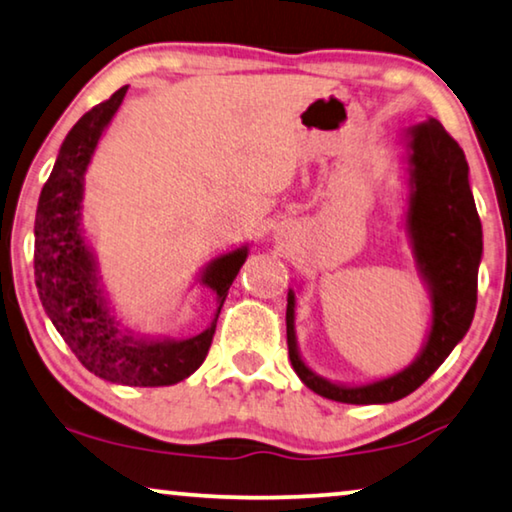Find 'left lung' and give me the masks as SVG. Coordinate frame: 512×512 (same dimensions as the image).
I'll use <instances>...</instances> for the list:
<instances>
[{
    "label": "left lung",
    "instance_id": "1",
    "mask_svg": "<svg viewBox=\"0 0 512 512\" xmlns=\"http://www.w3.org/2000/svg\"><path fill=\"white\" fill-rule=\"evenodd\" d=\"M411 197L407 232L432 292V329L421 356L398 375L368 386H338L301 361L294 333V294H287V347L299 379L322 398L345 404H386L407 398L446 361L469 331L478 299L483 227L469 188V165L446 128L427 119L409 131Z\"/></svg>",
    "mask_w": 512,
    "mask_h": 512
}]
</instances>
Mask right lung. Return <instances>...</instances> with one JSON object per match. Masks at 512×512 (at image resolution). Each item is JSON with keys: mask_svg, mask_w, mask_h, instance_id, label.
Listing matches in <instances>:
<instances>
[{"mask_svg": "<svg viewBox=\"0 0 512 512\" xmlns=\"http://www.w3.org/2000/svg\"><path fill=\"white\" fill-rule=\"evenodd\" d=\"M128 87L98 103L71 128L57 163L38 197L34 225V276L48 317L78 361L96 377L124 386H170L186 379L209 354L220 308L248 248L213 259L202 282L218 296V312L207 331L188 340L147 342L121 335L105 308L94 257L80 234L82 181L98 140L119 110Z\"/></svg>", "mask_w": 512, "mask_h": 512, "instance_id": "1", "label": "right lung"}]
</instances>
